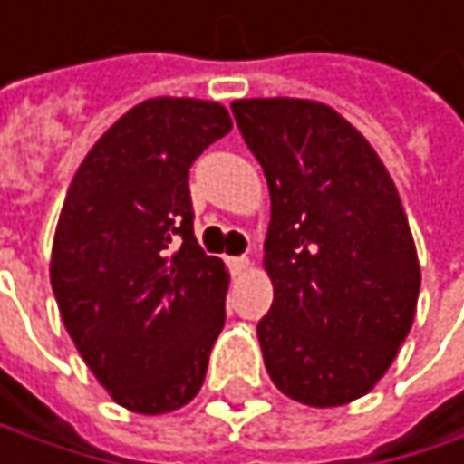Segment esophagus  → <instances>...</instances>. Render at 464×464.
<instances>
[{
	"label": "esophagus",
	"instance_id": "esophagus-1",
	"mask_svg": "<svg viewBox=\"0 0 464 464\" xmlns=\"http://www.w3.org/2000/svg\"><path fill=\"white\" fill-rule=\"evenodd\" d=\"M227 266H230V275H245V272L250 269V258H247V256L227 258Z\"/></svg>",
	"mask_w": 464,
	"mask_h": 464
}]
</instances>
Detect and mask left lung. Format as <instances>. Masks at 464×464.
<instances>
[{"label":"left lung","mask_w":464,"mask_h":464,"mask_svg":"<svg viewBox=\"0 0 464 464\" xmlns=\"http://www.w3.org/2000/svg\"><path fill=\"white\" fill-rule=\"evenodd\" d=\"M264 168L272 219L264 269L275 300L258 322L266 372L308 407L366 396L407 338L420 264L396 184L343 115L311 98L230 104Z\"/></svg>","instance_id":"left-lung-1"}]
</instances>
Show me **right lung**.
<instances>
[{
	"mask_svg": "<svg viewBox=\"0 0 464 464\" xmlns=\"http://www.w3.org/2000/svg\"><path fill=\"white\" fill-rule=\"evenodd\" d=\"M234 123L203 98H148L98 140L68 187L49 277L63 324L112 401L189 404L225 324L227 269L192 230L189 168Z\"/></svg>",
	"mask_w": 464,
	"mask_h": 464,
	"instance_id": "1",
	"label": "right lung"
}]
</instances>
